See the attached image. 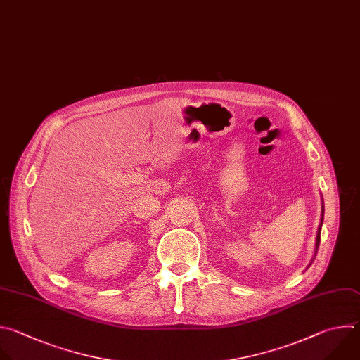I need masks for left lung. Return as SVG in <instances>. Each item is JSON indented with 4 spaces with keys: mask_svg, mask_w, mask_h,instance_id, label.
Wrapping results in <instances>:
<instances>
[{
    "mask_svg": "<svg viewBox=\"0 0 360 360\" xmlns=\"http://www.w3.org/2000/svg\"><path fill=\"white\" fill-rule=\"evenodd\" d=\"M322 223H323V204H322V217H321V226H319V230H318V234H316V244H315V254H316V250L319 247V243H321V229H322Z\"/></svg>",
    "mask_w": 360,
    "mask_h": 360,
    "instance_id": "obj_1",
    "label": "left lung"
}]
</instances>
